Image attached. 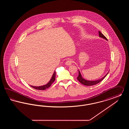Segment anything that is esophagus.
I'll return each mask as SVG.
<instances>
[{"label":"esophagus","instance_id":"34e87169","mask_svg":"<svg viewBox=\"0 0 129 129\" xmlns=\"http://www.w3.org/2000/svg\"><path fill=\"white\" fill-rule=\"evenodd\" d=\"M72 63H73V60L71 59H69L66 62L65 64L67 66H70L71 65H72Z\"/></svg>","mask_w":129,"mask_h":129}]
</instances>
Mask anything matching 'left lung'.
Segmentation results:
<instances>
[{
  "instance_id": "1",
  "label": "left lung",
  "mask_w": 129,
  "mask_h": 129,
  "mask_svg": "<svg viewBox=\"0 0 129 129\" xmlns=\"http://www.w3.org/2000/svg\"><path fill=\"white\" fill-rule=\"evenodd\" d=\"M99 37H101V38H102L104 39H105L107 41V38L105 37L104 35L100 31H99ZM78 71H79V75H78V76L77 77V80H78V81H79L82 84L86 86H93V85H96V84H98L99 83H100L102 81H103V80L106 77V76L107 75V74H108V73L106 74L104 77H103L102 78H101L100 79L96 80V81H88V80H86L85 79H84L82 77L81 74H80V71L79 70H78Z\"/></svg>"
}]
</instances>
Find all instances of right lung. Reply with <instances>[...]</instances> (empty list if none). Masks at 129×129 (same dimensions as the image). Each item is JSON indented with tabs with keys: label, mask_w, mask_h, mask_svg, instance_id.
Here are the masks:
<instances>
[{
	"label": "right lung",
	"mask_w": 129,
	"mask_h": 129,
	"mask_svg": "<svg viewBox=\"0 0 129 129\" xmlns=\"http://www.w3.org/2000/svg\"><path fill=\"white\" fill-rule=\"evenodd\" d=\"M55 71L54 73V74H53V75H52V76L51 79H50V81H49V82H48L47 84H46V85H43V86H30L32 87H33V88H35V89H37V90H45V89H46V88H48L50 86H51V85L52 84V83L55 81Z\"/></svg>",
	"instance_id": "add662e5"
}]
</instances>
